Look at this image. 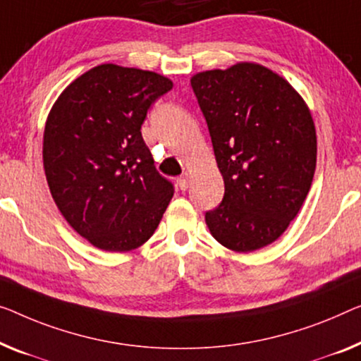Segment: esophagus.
Returning a JSON list of instances; mask_svg holds the SVG:
<instances>
[{
    "label": "esophagus",
    "mask_w": 361,
    "mask_h": 361,
    "mask_svg": "<svg viewBox=\"0 0 361 361\" xmlns=\"http://www.w3.org/2000/svg\"><path fill=\"white\" fill-rule=\"evenodd\" d=\"M176 183H178V186H180L181 191H186L188 186H190V176L183 175V176H180L178 180H176Z\"/></svg>",
    "instance_id": "1"
}]
</instances>
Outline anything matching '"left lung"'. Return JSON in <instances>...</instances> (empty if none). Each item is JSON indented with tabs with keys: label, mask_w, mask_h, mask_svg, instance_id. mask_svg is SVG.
Segmentation results:
<instances>
[{
	"label": "left lung",
	"mask_w": 361,
	"mask_h": 361,
	"mask_svg": "<svg viewBox=\"0 0 361 361\" xmlns=\"http://www.w3.org/2000/svg\"><path fill=\"white\" fill-rule=\"evenodd\" d=\"M225 195L206 224L236 252L264 248L297 217L316 169L314 121L297 90L262 64L241 61L191 78Z\"/></svg>",
	"instance_id": "obj_1"
}]
</instances>
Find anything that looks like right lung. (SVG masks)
I'll list each match as a JSON object with an SVG mask.
<instances>
[{
    "mask_svg": "<svg viewBox=\"0 0 361 361\" xmlns=\"http://www.w3.org/2000/svg\"><path fill=\"white\" fill-rule=\"evenodd\" d=\"M171 87L162 74L105 63L74 79L48 113V188L66 222L95 248H139L173 197L141 134L150 105Z\"/></svg>",
    "mask_w": 361,
    "mask_h": 361,
    "instance_id": "obj_1",
    "label": "right lung"
}]
</instances>
